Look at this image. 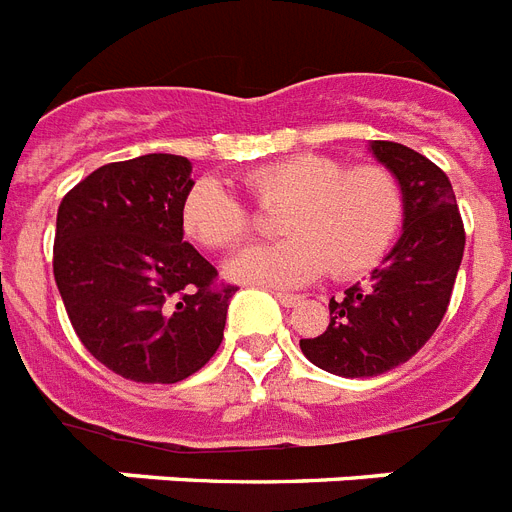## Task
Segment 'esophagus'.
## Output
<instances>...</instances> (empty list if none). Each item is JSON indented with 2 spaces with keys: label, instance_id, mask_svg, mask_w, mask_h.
I'll return each instance as SVG.
<instances>
[{
  "label": "esophagus",
  "instance_id": "1",
  "mask_svg": "<svg viewBox=\"0 0 512 512\" xmlns=\"http://www.w3.org/2000/svg\"><path fill=\"white\" fill-rule=\"evenodd\" d=\"M275 298L282 306H296L301 301V296H293V293H275Z\"/></svg>",
  "mask_w": 512,
  "mask_h": 512
}]
</instances>
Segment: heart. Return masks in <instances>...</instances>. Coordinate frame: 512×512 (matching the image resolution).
Returning a JSON list of instances; mask_svg holds the SVG:
<instances>
[{
  "mask_svg": "<svg viewBox=\"0 0 512 512\" xmlns=\"http://www.w3.org/2000/svg\"><path fill=\"white\" fill-rule=\"evenodd\" d=\"M256 206L283 211L280 243L259 245L227 264L240 282L293 288L330 272L357 277L378 264L399 235L404 190L380 163L346 166L341 158L301 153L243 174ZM182 227L211 251H232L253 232V214L214 177L198 179L182 200Z\"/></svg>",
  "mask_w": 512,
  "mask_h": 512,
  "instance_id": "b5f03b06",
  "label": "heart"
}]
</instances>
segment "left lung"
Listing matches in <instances>:
<instances>
[{"label":"left lung","instance_id":"1","mask_svg":"<svg viewBox=\"0 0 512 512\" xmlns=\"http://www.w3.org/2000/svg\"><path fill=\"white\" fill-rule=\"evenodd\" d=\"M404 190L402 237L367 285L330 298V325L301 338L304 357L341 378H372L415 357L447 314L465 230L449 177L399 142H370Z\"/></svg>","mask_w":512,"mask_h":512}]
</instances>
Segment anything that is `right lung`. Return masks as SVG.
<instances>
[{"instance_id":"right-lung-1","label":"right lung","mask_w":512,"mask_h":512,"mask_svg":"<svg viewBox=\"0 0 512 512\" xmlns=\"http://www.w3.org/2000/svg\"><path fill=\"white\" fill-rule=\"evenodd\" d=\"M182 155L100 166L57 208L52 272L84 349L134 383H177L214 357L235 285L185 240Z\"/></svg>"}]
</instances>
